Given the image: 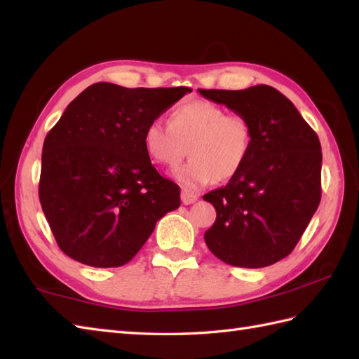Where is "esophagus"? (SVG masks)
Listing matches in <instances>:
<instances>
[{"label": "esophagus", "instance_id": "34e87169", "mask_svg": "<svg viewBox=\"0 0 359 359\" xmlns=\"http://www.w3.org/2000/svg\"><path fill=\"white\" fill-rule=\"evenodd\" d=\"M196 200H198V195L196 194H194V192H190V190H182L181 192V201H182V204H192V203H195Z\"/></svg>", "mask_w": 359, "mask_h": 359}]
</instances>
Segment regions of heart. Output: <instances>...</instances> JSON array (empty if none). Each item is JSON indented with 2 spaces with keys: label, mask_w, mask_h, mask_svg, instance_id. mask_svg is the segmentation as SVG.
I'll use <instances>...</instances> for the list:
<instances>
[{
  "label": "heart",
  "mask_w": 359,
  "mask_h": 359,
  "mask_svg": "<svg viewBox=\"0 0 359 359\" xmlns=\"http://www.w3.org/2000/svg\"><path fill=\"white\" fill-rule=\"evenodd\" d=\"M252 142L254 128L245 114L226 113L208 100L182 102L173 108L169 123L153 119L142 131L144 150L159 165H177L187 149L190 159L173 177L190 192L238 175Z\"/></svg>",
  "instance_id": "b5f03b06"
}]
</instances>
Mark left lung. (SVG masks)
Returning a JSON list of instances; mask_svg holds the SVG:
<instances>
[{"mask_svg": "<svg viewBox=\"0 0 359 359\" xmlns=\"http://www.w3.org/2000/svg\"><path fill=\"white\" fill-rule=\"evenodd\" d=\"M198 91L245 114L254 128L252 150L243 169L224 187L203 196L217 210L204 241L228 265H273L294 250L319 206V137L291 100L273 86Z\"/></svg>", "mask_w": 359, "mask_h": 359, "instance_id": "obj_1", "label": "left lung"}]
</instances>
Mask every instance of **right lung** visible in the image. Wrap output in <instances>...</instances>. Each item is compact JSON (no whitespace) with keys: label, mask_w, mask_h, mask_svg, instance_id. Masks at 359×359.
<instances>
[{"label":"right lung","mask_w":359,"mask_h":359,"mask_svg":"<svg viewBox=\"0 0 359 359\" xmlns=\"http://www.w3.org/2000/svg\"><path fill=\"white\" fill-rule=\"evenodd\" d=\"M192 90L88 86L49 131L39 196L60 250L85 265L122 266L180 208V187L161 177L142 131Z\"/></svg>","instance_id":"obj_1"}]
</instances>
